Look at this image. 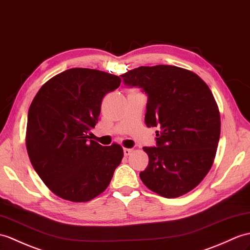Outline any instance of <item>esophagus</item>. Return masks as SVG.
Segmentation results:
<instances>
[{
    "label": "esophagus",
    "mask_w": 250,
    "mask_h": 250,
    "mask_svg": "<svg viewBox=\"0 0 250 250\" xmlns=\"http://www.w3.org/2000/svg\"><path fill=\"white\" fill-rule=\"evenodd\" d=\"M132 151H133L132 149L125 148V149H124V154H125V156H127V155H130V154L132 153Z\"/></svg>",
    "instance_id": "obj_1"
}]
</instances>
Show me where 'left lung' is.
<instances>
[{
  "label": "left lung",
  "instance_id": "obj_1",
  "mask_svg": "<svg viewBox=\"0 0 250 250\" xmlns=\"http://www.w3.org/2000/svg\"><path fill=\"white\" fill-rule=\"evenodd\" d=\"M125 86L147 95L145 123L159 127L156 147L139 177L166 198L195 188L211 169L220 135V116L212 92L196 73L168 65L138 67L121 75Z\"/></svg>",
  "mask_w": 250,
  "mask_h": 250
}]
</instances>
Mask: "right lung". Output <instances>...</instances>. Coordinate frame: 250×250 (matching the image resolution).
Returning a JSON list of instances; mask_svg holds the SVG:
<instances>
[{
  "instance_id": "1",
  "label": "right lung",
  "mask_w": 250,
  "mask_h": 250,
  "mask_svg": "<svg viewBox=\"0 0 250 250\" xmlns=\"http://www.w3.org/2000/svg\"><path fill=\"white\" fill-rule=\"evenodd\" d=\"M120 82L107 72L72 68L50 79L35 96L27 114V153L40 179L61 198L94 199L121 163V146L104 147L89 136L102 99Z\"/></svg>"
}]
</instances>
